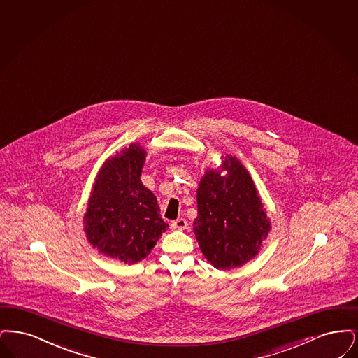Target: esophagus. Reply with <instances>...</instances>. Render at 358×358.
<instances>
[{
	"label": "esophagus",
	"mask_w": 358,
	"mask_h": 358,
	"mask_svg": "<svg viewBox=\"0 0 358 358\" xmlns=\"http://www.w3.org/2000/svg\"><path fill=\"white\" fill-rule=\"evenodd\" d=\"M187 220L185 218H179L176 219V220H173L171 223V229L172 230H185L187 229Z\"/></svg>",
	"instance_id": "obj_1"
}]
</instances>
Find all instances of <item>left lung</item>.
Masks as SVG:
<instances>
[{"instance_id": "left-lung-1", "label": "left lung", "mask_w": 358, "mask_h": 358, "mask_svg": "<svg viewBox=\"0 0 358 358\" xmlns=\"http://www.w3.org/2000/svg\"><path fill=\"white\" fill-rule=\"evenodd\" d=\"M220 169L228 175L207 170L199 183L194 233L210 264L219 270H231L258 254L270 231V222L243 164L227 155Z\"/></svg>"}]
</instances>
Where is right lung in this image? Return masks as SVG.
Listing matches in <instances>:
<instances>
[{
    "label": "right lung",
    "instance_id": "add662e5",
    "mask_svg": "<svg viewBox=\"0 0 358 358\" xmlns=\"http://www.w3.org/2000/svg\"><path fill=\"white\" fill-rule=\"evenodd\" d=\"M144 160L139 144L106 160L84 215V231L94 249L128 264L144 259L169 227L155 195L140 180Z\"/></svg>",
    "mask_w": 358,
    "mask_h": 358
}]
</instances>
